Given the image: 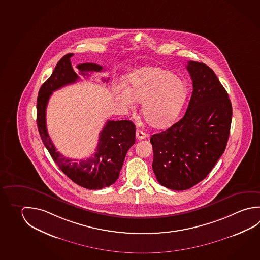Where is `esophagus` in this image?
<instances>
[{"label":"esophagus","mask_w":260,"mask_h":260,"mask_svg":"<svg viewBox=\"0 0 260 260\" xmlns=\"http://www.w3.org/2000/svg\"><path fill=\"white\" fill-rule=\"evenodd\" d=\"M136 136H137V138L138 140H142V139H144V138H146V137H147V134L141 131L140 129H137V133H136Z\"/></svg>","instance_id":"34e87169"}]
</instances>
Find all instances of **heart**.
I'll use <instances>...</instances> for the list:
<instances>
[{"mask_svg":"<svg viewBox=\"0 0 260 260\" xmlns=\"http://www.w3.org/2000/svg\"><path fill=\"white\" fill-rule=\"evenodd\" d=\"M187 88L169 71L147 67L130 76L127 90H117V99L126 107L133 100L143 104L142 114L154 128H165L174 123L184 104Z\"/></svg>","mask_w":260,"mask_h":260,"instance_id":"1","label":"heart"}]
</instances>
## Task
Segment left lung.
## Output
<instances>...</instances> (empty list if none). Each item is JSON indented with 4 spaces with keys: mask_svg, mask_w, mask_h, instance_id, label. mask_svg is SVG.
<instances>
[{
    "mask_svg": "<svg viewBox=\"0 0 260 260\" xmlns=\"http://www.w3.org/2000/svg\"><path fill=\"white\" fill-rule=\"evenodd\" d=\"M193 90L184 116L150 138L153 171L162 186L188 189L204 180L225 150L232 104L217 76L207 65L188 62Z\"/></svg>",
    "mask_w": 260,
    "mask_h": 260,
    "instance_id": "obj_1",
    "label": "left lung"
}]
</instances>
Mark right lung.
Segmentation results:
<instances>
[{
    "mask_svg": "<svg viewBox=\"0 0 260 260\" xmlns=\"http://www.w3.org/2000/svg\"><path fill=\"white\" fill-rule=\"evenodd\" d=\"M72 55L67 54L57 62L52 74L39 90L37 103L38 131L53 160L67 177L85 189H101L113 184L118 179L125 155L136 142V126L127 120L107 121L100 133L99 143L93 156L84 160L68 158L57 151L47 133L46 110L53 91L80 80L71 66ZM77 69L80 75L85 77L89 76L88 72H100L104 68L94 63H83L78 65Z\"/></svg>",
    "mask_w": 260,
    "mask_h": 260,
    "instance_id": "add662e5",
    "label": "right lung"
}]
</instances>
